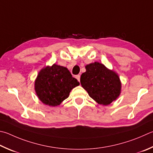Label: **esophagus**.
I'll return each instance as SVG.
<instances>
[{
	"mask_svg": "<svg viewBox=\"0 0 153 153\" xmlns=\"http://www.w3.org/2000/svg\"><path fill=\"white\" fill-rule=\"evenodd\" d=\"M76 79L79 82V80H80V76H79V75H77V76H76Z\"/></svg>",
	"mask_w": 153,
	"mask_h": 153,
	"instance_id": "34e87169",
	"label": "esophagus"
}]
</instances>
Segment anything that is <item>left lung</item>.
Segmentation results:
<instances>
[{"instance_id": "8db88e82", "label": "left lung", "mask_w": 153, "mask_h": 153, "mask_svg": "<svg viewBox=\"0 0 153 153\" xmlns=\"http://www.w3.org/2000/svg\"><path fill=\"white\" fill-rule=\"evenodd\" d=\"M85 69L80 83L91 98L100 104L108 105L118 98L121 83L115 72L98 62L87 65Z\"/></svg>"}]
</instances>
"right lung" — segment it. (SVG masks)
Segmentation results:
<instances>
[{"instance_id": "obj_1", "label": "right lung", "mask_w": 153, "mask_h": 153, "mask_svg": "<svg viewBox=\"0 0 153 153\" xmlns=\"http://www.w3.org/2000/svg\"><path fill=\"white\" fill-rule=\"evenodd\" d=\"M79 84L67 68L53 64L39 72L35 80V89L43 104L55 106L68 98L72 89Z\"/></svg>"}]
</instances>
